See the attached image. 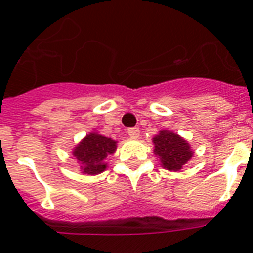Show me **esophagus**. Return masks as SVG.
Segmentation results:
<instances>
[{
    "label": "esophagus",
    "instance_id": "esophagus-1",
    "mask_svg": "<svg viewBox=\"0 0 253 253\" xmlns=\"http://www.w3.org/2000/svg\"><path fill=\"white\" fill-rule=\"evenodd\" d=\"M128 134H129V137L133 138V139H135V138L139 137V128H137V126L129 128L128 129Z\"/></svg>",
    "mask_w": 253,
    "mask_h": 253
}]
</instances>
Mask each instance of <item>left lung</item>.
<instances>
[{
  "instance_id": "1",
  "label": "left lung",
  "mask_w": 253,
  "mask_h": 253,
  "mask_svg": "<svg viewBox=\"0 0 253 253\" xmlns=\"http://www.w3.org/2000/svg\"><path fill=\"white\" fill-rule=\"evenodd\" d=\"M154 153L158 156L163 167L169 171H178L191 158L190 146L177 134L162 130L153 138Z\"/></svg>"
}]
</instances>
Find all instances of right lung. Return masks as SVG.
Returning <instances> with one entry per match:
<instances>
[{"mask_svg":"<svg viewBox=\"0 0 253 253\" xmlns=\"http://www.w3.org/2000/svg\"><path fill=\"white\" fill-rule=\"evenodd\" d=\"M116 149L115 140L100 134L91 133L76 147L75 157L81 163V169L87 175H96L106 169L105 158Z\"/></svg>","mask_w":253,"mask_h":253,"instance_id":"add662e5","label":"right lung"}]
</instances>
